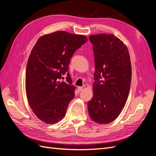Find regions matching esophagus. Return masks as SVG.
<instances>
[{
  "label": "esophagus",
  "instance_id": "1",
  "mask_svg": "<svg viewBox=\"0 0 156 156\" xmlns=\"http://www.w3.org/2000/svg\"><path fill=\"white\" fill-rule=\"evenodd\" d=\"M83 88L82 87H79L77 88L78 92H81V91H82V90H83Z\"/></svg>",
  "mask_w": 156,
  "mask_h": 156
}]
</instances>
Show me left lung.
<instances>
[{"instance_id": "left-lung-1", "label": "left lung", "mask_w": 156, "mask_h": 156, "mask_svg": "<svg viewBox=\"0 0 156 156\" xmlns=\"http://www.w3.org/2000/svg\"><path fill=\"white\" fill-rule=\"evenodd\" d=\"M95 61L94 96L88 102L91 119L100 124L115 120L129 95L131 65L126 45L113 34L89 36Z\"/></svg>"}]
</instances>
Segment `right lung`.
I'll return each instance as SVG.
<instances>
[{
  "mask_svg": "<svg viewBox=\"0 0 156 156\" xmlns=\"http://www.w3.org/2000/svg\"><path fill=\"white\" fill-rule=\"evenodd\" d=\"M87 41L83 35L56 31L41 36L32 49L26 69L27 97L33 112L45 123L55 124L65 116L75 90L68 65ZM66 73L68 83L58 82Z\"/></svg>",
  "mask_w": 156,
  "mask_h": 156,
  "instance_id": "add662e5",
  "label": "right lung"
}]
</instances>
